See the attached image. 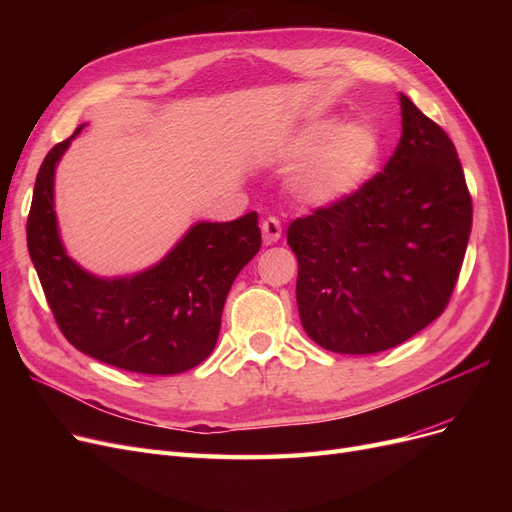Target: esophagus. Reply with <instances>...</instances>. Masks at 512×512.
Listing matches in <instances>:
<instances>
[{
	"label": "esophagus",
	"instance_id": "esophagus-1",
	"mask_svg": "<svg viewBox=\"0 0 512 512\" xmlns=\"http://www.w3.org/2000/svg\"><path fill=\"white\" fill-rule=\"evenodd\" d=\"M260 228H262V241H265V245H273L282 239V222L273 218V215H269Z\"/></svg>",
	"mask_w": 512,
	"mask_h": 512
}]
</instances>
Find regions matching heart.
Returning <instances> with one entry per match:
<instances>
[{"instance_id": "heart-1", "label": "heart", "mask_w": 512, "mask_h": 512, "mask_svg": "<svg viewBox=\"0 0 512 512\" xmlns=\"http://www.w3.org/2000/svg\"><path fill=\"white\" fill-rule=\"evenodd\" d=\"M378 132L363 121L342 126L339 119H318L280 145V158L303 162L290 188L303 203L329 207L359 194L380 166Z\"/></svg>"}]
</instances>
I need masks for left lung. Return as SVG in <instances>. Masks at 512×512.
<instances>
[{
  "label": "left lung",
  "instance_id": "left-lung-1",
  "mask_svg": "<svg viewBox=\"0 0 512 512\" xmlns=\"http://www.w3.org/2000/svg\"><path fill=\"white\" fill-rule=\"evenodd\" d=\"M399 104L401 138L382 173L288 226L301 324L324 350L404 344L444 312L466 256L472 198L457 149L410 98Z\"/></svg>",
  "mask_w": 512,
  "mask_h": 512
}]
</instances>
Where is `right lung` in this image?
<instances>
[{"label": "right lung", "instance_id": "right-lung-1", "mask_svg": "<svg viewBox=\"0 0 512 512\" xmlns=\"http://www.w3.org/2000/svg\"><path fill=\"white\" fill-rule=\"evenodd\" d=\"M81 130L46 153L27 218L29 256L46 301L61 333L91 359L136 374H181L203 363L218 342L228 290L260 250L258 213L194 224L141 273H89L61 243L53 198L55 168Z\"/></svg>", "mask_w": 512, "mask_h": 512}]
</instances>
